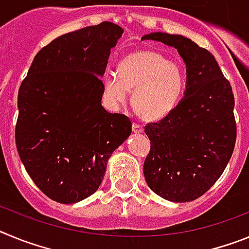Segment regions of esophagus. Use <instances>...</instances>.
I'll list each match as a JSON object with an SVG mask.
<instances>
[{
    "instance_id": "esophagus-1",
    "label": "esophagus",
    "mask_w": 249,
    "mask_h": 249,
    "mask_svg": "<svg viewBox=\"0 0 249 249\" xmlns=\"http://www.w3.org/2000/svg\"><path fill=\"white\" fill-rule=\"evenodd\" d=\"M132 131L135 132V133H141V132H143V127L138 124V123H133L132 124Z\"/></svg>"
}]
</instances>
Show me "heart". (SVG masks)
Here are the masks:
<instances>
[{
    "label": "heart",
    "mask_w": 249,
    "mask_h": 249,
    "mask_svg": "<svg viewBox=\"0 0 249 249\" xmlns=\"http://www.w3.org/2000/svg\"><path fill=\"white\" fill-rule=\"evenodd\" d=\"M133 91L132 103L146 121H160L177 107L184 91V76L179 66L157 51L138 50L118 63L117 74L103 80V93L112 106L126 102Z\"/></svg>",
    "instance_id": "obj_1"
}]
</instances>
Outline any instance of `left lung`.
Instances as JSON below:
<instances>
[{"label": "left lung", "instance_id": "8db88e82", "mask_svg": "<svg viewBox=\"0 0 249 249\" xmlns=\"http://www.w3.org/2000/svg\"><path fill=\"white\" fill-rule=\"evenodd\" d=\"M142 39L177 48L187 67L183 98L168 116L144 127L151 141L144 178L162 198L193 201L215 183L232 157L237 137L232 87L214 56L190 38L153 32Z\"/></svg>", "mask_w": 249, "mask_h": 249}]
</instances>
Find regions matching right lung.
Returning a JSON list of instances; mask_svg holds the SVG:
<instances>
[{"mask_svg": "<svg viewBox=\"0 0 249 249\" xmlns=\"http://www.w3.org/2000/svg\"><path fill=\"white\" fill-rule=\"evenodd\" d=\"M122 34L102 22L57 37L35 56L19 86V158L39 190L59 203L93 195L112 152L131 135L129 118L101 105V77Z\"/></svg>", "mask_w": 249, "mask_h": 249, "instance_id": "add662e5", "label": "right lung"}]
</instances>
